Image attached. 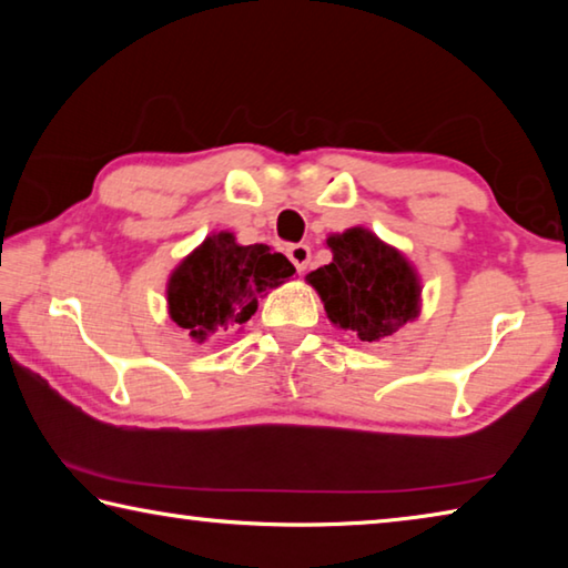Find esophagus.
Masks as SVG:
<instances>
[{"label": "esophagus", "instance_id": "esophagus-1", "mask_svg": "<svg viewBox=\"0 0 568 568\" xmlns=\"http://www.w3.org/2000/svg\"><path fill=\"white\" fill-rule=\"evenodd\" d=\"M287 257H291V263L295 265L297 273H303L307 263H311V247L303 245V243H295L287 247Z\"/></svg>", "mask_w": 568, "mask_h": 568}]
</instances>
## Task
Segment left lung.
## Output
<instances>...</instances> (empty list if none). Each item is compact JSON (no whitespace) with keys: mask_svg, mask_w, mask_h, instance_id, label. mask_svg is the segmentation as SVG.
<instances>
[{"mask_svg":"<svg viewBox=\"0 0 568 568\" xmlns=\"http://www.w3.org/2000/svg\"><path fill=\"white\" fill-rule=\"evenodd\" d=\"M328 265L307 275L333 325L361 341H381L418 318L420 281L413 265L371 230L351 227L325 240Z\"/></svg>","mask_w":568,"mask_h":568,"instance_id":"1","label":"left lung"}]
</instances>
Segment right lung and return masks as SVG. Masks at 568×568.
I'll return each instance as SVG.
<instances>
[{"label": "right lung", "instance_id": "obj_1", "mask_svg": "<svg viewBox=\"0 0 568 568\" xmlns=\"http://www.w3.org/2000/svg\"><path fill=\"white\" fill-rule=\"evenodd\" d=\"M295 267L267 245H237L233 233H215L192 250L168 281V311L197 343L227 325H243L257 297L293 277Z\"/></svg>", "mask_w": 568, "mask_h": 568}]
</instances>
